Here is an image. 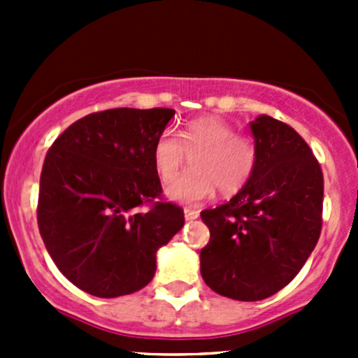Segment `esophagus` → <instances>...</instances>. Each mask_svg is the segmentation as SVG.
Segmentation results:
<instances>
[{"instance_id": "1", "label": "esophagus", "mask_w": 358, "mask_h": 358, "mask_svg": "<svg viewBox=\"0 0 358 358\" xmlns=\"http://www.w3.org/2000/svg\"><path fill=\"white\" fill-rule=\"evenodd\" d=\"M183 215H185V220H196V218H199V211H196V209L185 208V209H183Z\"/></svg>"}]
</instances>
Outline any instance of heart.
<instances>
[{
    "label": "heart",
    "mask_w": 358,
    "mask_h": 358,
    "mask_svg": "<svg viewBox=\"0 0 358 358\" xmlns=\"http://www.w3.org/2000/svg\"><path fill=\"white\" fill-rule=\"evenodd\" d=\"M180 138L166 131L154 143L152 161L157 175L169 180L178 173L187 154H195L192 171L173 178L166 196L176 202L196 206L211 199L216 190L227 196L248 185L258 164L256 143L236 133L234 126L215 115L190 121L180 131Z\"/></svg>",
    "instance_id": "b5f03b06"
}]
</instances>
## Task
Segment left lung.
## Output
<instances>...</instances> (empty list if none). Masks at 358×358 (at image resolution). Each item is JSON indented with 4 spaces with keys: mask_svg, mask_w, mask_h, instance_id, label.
<instances>
[{
    "mask_svg": "<svg viewBox=\"0 0 358 358\" xmlns=\"http://www.w3.org/2000/svg\"><path fill=\"white\" fill-rule=\"evenodd\" d=\"M258 164L227 204L201 213V275L218 294L259 301L298 275L322 229L324 176L308 143L270 115L249 122Z\"/></svg>",
    "mask_w": 358,
    "mask_h": 358,
    "instance_id": "8db88e82",
    "label": "left lung"
}]
</instances>
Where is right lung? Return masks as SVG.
<instances>
[{"instance_id":"right-lung-1","label":"right lung","mask_w":358,"mask_h":358,"mask_svg":"<svg viewBox=\"0 0 358 358\" xmlns=\"http://www.w3.org/2000/svg\"><path fill=\"white\" fill-rule=\"evenodd\" d=\"M173 115V109L128 107L93 112L72 122L46 154L39 234L60 272L88 294L117 298L145 287L157 249L185 223L180 206L161 199L152 161Z\"/></svg>"}]
</instances>
